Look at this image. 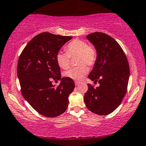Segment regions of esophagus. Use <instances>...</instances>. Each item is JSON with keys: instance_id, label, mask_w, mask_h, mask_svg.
Masks as SVG:
<instances>
[{"instance_id": "34e87169", "label": "esophagus", "mask_w": 146, "mask_h": 146, "mask_svg": "<svg viewBox=\"0 0 146 146\" xmlns=\"http://www.w3.org/2000/svg\"><path fill=\"white\" fill-rule=\"evenodd\" d=\"M79 83H80L79 81H75V85L76 86H77L78 85H79Z\"/></svg>"}]
</instances>
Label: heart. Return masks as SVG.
Wrapping results in <instances>:
<instances>
[{
  "label": "heart",
  "mask_w": 146,
  "mask_h": 146,
  "mask_svg": "<svg viewBox=\"0 0 146 146\" xmlns=\"http://www.w3.org/2000/svg\"><path fill=\"white\" fill-rule=\"evenodd\" d=\"M66 52H59L56 53L55 59L57 65L63 69H68L70 66L71 57L76 58V63L79 65L65 71L63 75L65 77L75 81H80L88 72L86 65L92 67L97 60L98 53L96 48L85 40L75 39L65 46Z\"/></svg>",
  "instance_id": "heart-1"
}]
</instances>
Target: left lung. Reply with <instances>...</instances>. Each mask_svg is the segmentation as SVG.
Segmentation results:
<instances>
[{
  "mask_svg": "<svg viewBox=\"0 0 146 146\" xmlns=\"http://www.w3.org/2000/svg\"><path fill=\"white\" fill-rule=\"evenodd\" d=\"M87 38L98 53L93 69L88 77L99 87L88 84L84 101L90 111L98 115H107L122 102L128 89L130 67L122 48L118 42L102 32L88 34Z\"/></svg>",
  "mask_w": 146,
  "mask_h": 146,
  "instance_id": "left-lung-1",
  "label": "left lung"
}]
</instances>
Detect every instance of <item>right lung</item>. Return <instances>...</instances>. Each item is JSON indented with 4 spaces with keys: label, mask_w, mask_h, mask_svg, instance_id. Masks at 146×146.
Here are the masks:
<instances>
[{
    "label": "right lung",
    "mask_w": 146,
    "mask_h": 146,
    "mask_svg": "<svg viewBox=\"0 0 146 146\" xmlns=\"http://www.w3.org/2000/svg\"><path fill=\"white\" fill-rule=\"evenodd\" d=\"M71 36L40 33L26 45L18 61L17 75L22 96L39 114L56 117L67 108L69 96L75 88L73 79H61L55 55ZM61 80L57 87L52 85Z\"/></svg>",
    "instance_id": "obj_1"
}]
</instances>
